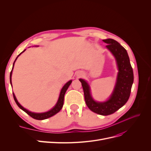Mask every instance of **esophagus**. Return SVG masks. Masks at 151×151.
Segmentation results:
<instances>
[{
	"label": "esophagus",
	"mask_w": 151,
	"mask_h": 151,
	"mask_svg": "<svg viewBox=\"0 0 151 151\" xmlns=\"http://www.w3.org/2000/svg\"><path fill=\"white\" fill-rule=\"evenodd\" d=\"M82 75H83V74L80 72V73H78L77 74V76H81Z\"/></svg>",
	"instance_id": "34e87169"
}]
</instances>
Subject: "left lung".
Here are the masks:
<instances>
[{
	"mask_svg": "<svg viewBox=\"0 0 151 151\" xmlns=\"http://www.w3.org/2000/svg\"><path fill=\"white\" fill-rule=\"evenodd\" d=\"M107 48L114 56L118 67L116 83L109 99L105 102L95 101L91 96L90 87L85 80L80 79L84 91V99L88 107L97 114L108 116L115 113L128 101L133 83V72L129 55L124 47L111 38L103 40Z\"/></svg>",
	"mask_w": 151,
	"mask_h": 151,
	"instance_id": "obj_1",
	"label": "left lung"
}]
</instances>
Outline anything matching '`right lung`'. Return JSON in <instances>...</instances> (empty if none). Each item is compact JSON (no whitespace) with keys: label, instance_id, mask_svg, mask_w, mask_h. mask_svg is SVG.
Wrapping results in <instances>:
<instances>
[{"label":"right lung","instance_id":"add662e5","mask_svg":"<svg viewBox=\"0 0 151 151\" xmlns=\"http://www.w3.org/2000/svg\"><path fill=\"white\" fill-rule=\"evenodd\" d=\"M26 51L24 50L22 52H21L18 55V57L16 58L14 63H13V68H12V70L10 72V84L12 85V71H13V67H14V62L16 61V60L17 59V58H18L19 55L22 53L23 52H24ZM71 82H72V81L70 80L68 82H67L64 86H63V87L62 88V89H61V91H60V96H59V99H58V101L57 102L56 105H55L54 107H53L51 110L48 111L47 112H45V113H33V112H30L29 111H28L27 109H26V108H24V107H22L20 104L19 103L18 101L17 98H16L15 96H14V93L13 92V98H14V100L16 102V104H17V105L22 109L24 111L26 112L27 114H29L30 117H32V118L35 119H37V120H43V119H47L49 118L54 115H55V114H57L58 112H59L60 109H62V106H63V100H64V96H65V93L67 90V89L68 88L69 86L71 84Z\"/></svg>","mask_w":151,"mask_h":151}]
</instances>
